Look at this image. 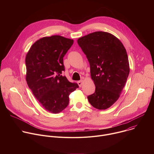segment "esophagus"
<instances>
[{
  "mask_svg": "<svg viewBox=\"0 0 154 154\" xmlns=\"http://www.w3.org/2000/svg\"><path fill=\"white\" fill-rule=\"evenodd\" d=\"M83 80H80V81H79V82H77V83H78V85H79V86L80 87L82 86V84H83Z\"/></svg>",
  "mask_w": 154,
  "mask_h": 154,
  "instance_id": "obj_1",
  "label": "esophagus"
}]
</instances>
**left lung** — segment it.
<instances>
[{
  "mask_svg": "<svg viewBox=\"0 0 154 154\" xmlns=\"http://www.w3.org/2000/svg\"><path fill=\"white\" fill-rule=\"evenodd\" d=\"M77 42L90 63L96 86L95 93L88 99L98 109H107L119 99L129 74L126 50L118 38L105 32L90 33Z\"/></svg>",
  "mask_w": 154,
  "mask_h": 154,
  "instance_id": "obj_1",
  "label": "left lung"
}]
</instances>
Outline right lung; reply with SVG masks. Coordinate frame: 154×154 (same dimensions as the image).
Here are the masks:
<instances>
[{
  "instance_id": "add662e5",
  "label": "right lung",
  "mask_w": 154,
  "mask_h": 154,
  "mask_svg": "<svg viewBox=\"0 0 154 154\" xmlns=\"http://www.w3.org/2000/svg\"><path fill=\"white\" fill-rule=\"evenodd\" d=\"M73 42L60 35L43 37L26 55L27 85L41 105L52 113L62 112L69 104V94L79 87L61 75L64 71L63 57Z\"/></svg>"
}]
</instances>
